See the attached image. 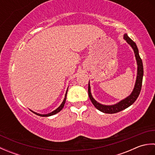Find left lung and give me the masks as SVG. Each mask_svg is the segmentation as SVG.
Instances as JSON below:
<instances>
[{"mask_svg": "<svg viewBox=\"0 0 155 155\" xmlns=\"http://www.w3.org/2000/svg\"><path fill=\"white\" fill-rule=\"evenodd\" d=\"M123 38L124 39L127 43L129 45L131 48H133L134 51V56H135V58L137 61V78L135 84H134V87L132 93L128 95L127 97H126L124 99L121 100L120 101L118 102V103H115L114 104L110 105H107V104H103L100 103H98L93 98V95L91 94V85H90V81L88 82V96H89L90 99L93 104L94 106L97 108V109L103 112L104 113H108V114H113L116 113L118 112H120L123 110L125 108L130 107L132 105L137 98L139 97L140 94V92L141 90V87H142V83H143V65L142 60L139 56V49L137 48V46L135 42H134L132 39H130L127 33H124L123 35Z\"/></svg>", "mask_w": 155, "mask_h": 155, "instance_id": "1", "label": "left lung"}]
</instances>
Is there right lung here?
Listing matches in <instances>:
<instances>
[{
	"label": "right lung",
	"instance_id": "1",
	"mask_svg": "<svg viewBox=\"0 0 155 155\" xmlns=\"http://www.w3.org/2000/svg\"><path fill=\"white\" fill-rule=\"evenodd\" d=\"M68 88V87L67 88V91H66L64 98L63 101H62V103L61 104L60 106H59V107L57 108V109H55L54 110L52 111L51 113H48V114H39V113H36V112H35V111H33V110H31V109H30V110H31L33 113L36 114L37 115H38V116H41V117H50V116H52V115H54V114H57V113H59V112H60V111L62 109V108H63V107H64V104H65V102H66V99H67V94Z\"/></svg>",
	"mask_w": 155,
	"mask_h": 155
}]
</instances>
